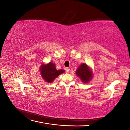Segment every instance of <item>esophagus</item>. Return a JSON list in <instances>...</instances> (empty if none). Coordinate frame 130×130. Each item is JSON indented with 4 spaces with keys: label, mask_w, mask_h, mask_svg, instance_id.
<instances>
[{
    "label": "esophagus",
    "mask_w": 130,
    "mask_h": 130,
    "mask_svg": "<svg viewBox=\"0 0 130 130\" xmlns=\"http://www.w3.org/2000/svg\"><path fill=\"white\" fill-rule=\"evenodd\" d=\"M65 70H66V72H67V73H69V71H70V69L69 68H66V69H65Z\"/></svg>",
    "instance_id": "34e87169"
}]
</instances>
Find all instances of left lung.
<instances>
[{"mask_svg":"<svg viewBox=\"0 0 130 130\" xmlns=\"http://www.w3.org/2000/svg\"><path fill=\"white\" fill-rule=\"evenodd\" d=\"M76 74L80 78L82 82L85 84L89 82L93 77L91 69L86 63H82L78 67L76 71Z\"/></svg>","mask_w":130,"mask_h":130,"instance_id":"8db88e82","label":"left lung"}]
</instances>
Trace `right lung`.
<instances>
[{
	"mask_svg": "<svg viewBox=\"0 0 130 130\" xmlns=\"http://www.w3.org/2000/svg\"><path fill=\"white\" fill-rule=\"evenodd\" d=\"M40 72L43 79L48 83H51L58 75L63 73L64 70H57L55 64L51 62L46 64H42L40 67Z\"/></svg>",
	"mask_w": 130,
	"mask_h": 130,
	"instance_id": "obj_1",
	"label": "right lung"
}]
</instances>
